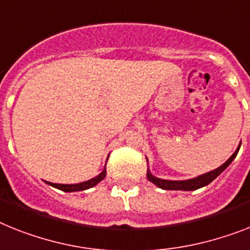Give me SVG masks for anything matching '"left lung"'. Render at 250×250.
<instances>
[{
    "instance_id": "obj_1",
    "label": "left lung",
    "mask_w": 250,
    "mask_h": 250,
    "mask_svg": "<svg viewBox=\"0 0 250 250\" xmlns=\"http://www.w3.org/2000/svg\"><path fill=\"white\" fill-rule=\"evenodd\" d=\"M240 146H241V143L239 144L238 149L235 150L234 153H232L231 157L229 158V160L226 161L224 165H221V166L218 167V168H216V170H213V171H209V172L201 175V176L194 177V179H189V180H180V181L164 180V179H158V177L153 176V175L150 174V171L147 170L148 180H149L150 183H153L154 185H157V187L161 188V189H165V190H187V191L197 190V189H199V188L206 187V185H208L209 183H212V181H213L214 179L218 176V175L221 174L222 171H224L225 168L229 166V165L231 164L232 161H234V158L236 157V154H238L239 149H240Z\"/></svg>"
}]
</instances>
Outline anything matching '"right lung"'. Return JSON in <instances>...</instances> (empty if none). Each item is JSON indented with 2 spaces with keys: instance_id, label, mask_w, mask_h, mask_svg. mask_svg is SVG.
Returning a JSON list of instances; mask_svg holds the SVG:
<instances>
[{
  "instance_id": "right-lung-1",
  "label": "right lung",
  "mask_w": 250,
  "mask_h": 250,
  "mask_svg": "<svg viewBox=\"0 0 250 250\" xmlns=\"http://www.w3.org/2000/svg\"><path fill=\"white\" fill-rule=\"evenodd\" d=\"M104 177H106V166H104V168H103L102 172H101L98 176L93 177V179H90V180L88 181H84V183H79V184H53V183H48V181H46V183L48 185H51V187L57 188V189H60V190L70 193V191L86 190V189H89V188H93L94 185L98 184V183L102 181Z\"/></svg>"
}]
</instances>
